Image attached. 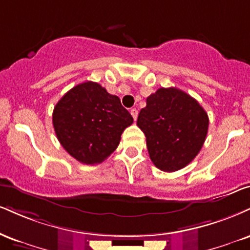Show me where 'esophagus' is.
<instances>
[{
  "label": "esophagus",
  "instance_id": "34e87169",
  "mask_svg": "<svg viewBox=\"0 0 250 250\" xmlns=\"http://www.w3.org/2000/svg\"><path fill=\"white\" fill-rule=\"evenodd\" d=\"M130 114H131V116H133V119H134V120H136V119H137V115H138L137 109H135V108H133V109L130 110Z\"/></svg>",
  "mask_w": 250,
  "mask_h": 250
}]
</instances>
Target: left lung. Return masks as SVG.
Instances as JSON below:
<instances>
[{"instance_id": "1", "label": "left lung", "mask_w": 250, "mask_h": 250, "mask_svg": "<svg viewBox=\"0 0 250 250\" xmlns=\"http://www.w3.org/2000/svg\"><path fill=\"white\" fill-rule=\"evenodd\" d=\"M137 125L146 135L155 167L173 172L199 154L208 130V116L191 95L174 87H162L146 98Z\"/></svg>"}]
</instances>
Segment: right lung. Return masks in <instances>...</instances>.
I'll list each match as a JSON object with an SVG mask.
<instances>
[{
  "label": "right lung",
  "instance_id": "1",
  "mask_svg": "<svg viewBox=\"0 0 250 250\" xmlns=\"http://www.w3.org/2000/svg\"><path fill=\"white\" fill-rule=\"evenodd\" d=\"M133 116L119 96L93 81L70 89L52 114L57 138L66 151L83 164L101 163L119 146Z\"/></svg>",
  "mask_w": 250,
  "mask_h": 250
}]
</instances>
